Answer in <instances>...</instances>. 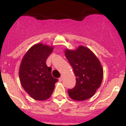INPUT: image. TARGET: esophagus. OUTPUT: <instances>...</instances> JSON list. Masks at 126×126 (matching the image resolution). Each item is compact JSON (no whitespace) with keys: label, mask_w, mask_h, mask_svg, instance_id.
<instances>
[{"label":"esophagus","mask_w":126,"mask_h":126,"mask_svg":"<svg viewBox=\"0 0 126 126\" xmlns=\"http://www.w3.org/2000/svg\"><path fill=\"white\" fill-rule=\"evenodd\" d=\"M59 82H62V81H63V77H61L60 78H59Z\"/></svg>","instance_id":"esophagus-1"}]
</instances>
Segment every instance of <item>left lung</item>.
<instances>
[{
  "label": "left lung",
  "instance_id": "left-lung-1",
  "mask_svg": "<svg viewBox=\"0 0 126 126\" xmlns=\"http://www.w3.org/2000/svg\"><path fill=\"white\" fill-rule=\"evenodd\" d=\"M65 56L73 69L76 86L68 90L75 101H84L94 95L103 78V69L99 60L89 48L80 46L76 49H66Z\"/></svg>",
  "mask_w": 126,
  "mask_h": 126
}]
</instances>
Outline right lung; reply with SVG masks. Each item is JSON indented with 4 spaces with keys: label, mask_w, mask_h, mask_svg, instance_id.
Here are the masks:
<instances>
[{
    "label": "right lung",
    "mask_w": 126,
    "mask_h": 126,
    "mask_svg": "<svg viewBox=\"0 0 126 126\" xmlns=\"http://www.w3.org/2000/svg\"><path fill=\"white\" fill-rule=\"evenodd\" d=\"M53 50V46L38 43L27 51L21 62L19 76L25 91L35 100L50 97L58 80L51 74V68L46 61Z\"/></svg>",
    "instance_id": "add662e5"
}]
</instances>
